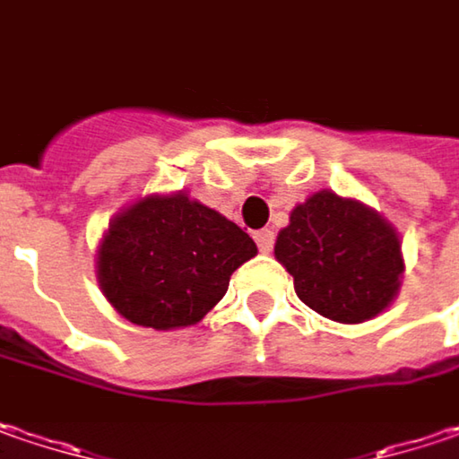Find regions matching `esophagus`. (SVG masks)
<instances>
[{"instance_id":"obj_1","label":"esophagus","mask_w":459,"mask_h":459,"mask_svg":"<svg viewBox=\"0 0 459 459\" xmlns=\"http://www.w3.org/2000/svg\"><path fill=\"white\" fill-rule=\"evenodd\" d=\"M255 242H258V250L261 253H271V247H273V232L271 230L255 232Z\"/></svg>"}]
</instances>
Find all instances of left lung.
<instances>
[{
	"mask_svg": "<svg viewBox=\"0 0 459 459\" xmlns=\"http://www.w3.org/2000/svg\"><path fill=\"white\" fill-rule=\"evenodd\" d=\"M273 255L309 309L346 325L390 307L405 271L398 230L364 201L328 188L291 209Z\"/></svg>",
	"mask_w": 459,
	"mask_h": 459,
	"instance_id": "obj_1",
	"label": "left lung"
}]
</instances>
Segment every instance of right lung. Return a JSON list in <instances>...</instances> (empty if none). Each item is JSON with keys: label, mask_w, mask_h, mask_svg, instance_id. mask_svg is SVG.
I'll return each mask as SVG.
<instances>
[{"label": "right lung", "mask_w": 459, "mask_h": 459, "mask_svg": "<svg viewBox=\"0 0 459 459\" xmlns=\"http://www.w3.org/2000/svg\"><path fill=\"white\" fill-rule=\"evenodd\" d=\"M255 253L247 232L186 191L150 194L110 219L95 273L110 307L128 323L175 331L217 307L230 276Z\"/></svg>", "instance_id": "1"}]
</instances>
